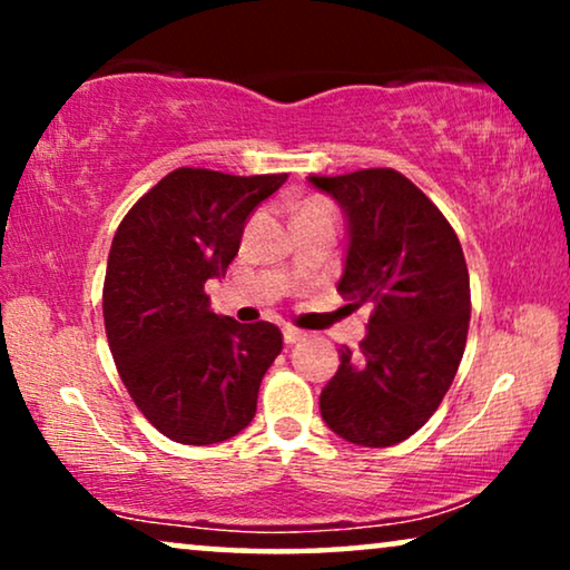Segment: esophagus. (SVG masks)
Here are the masks:
<instances>
[{
    "label": "esophagus",
    "instance_id": "obj_1",
    "mask_svg": "<svg viewBox=\"0 0 570 570\" xmlns=\"http://www.w3.org/2000/svg\"><path fill=\"white\" fill-rule=\"evenodd\" d=\"M303 337H306V334H303L301 330H295V326H285V330H283L285 345H295V342H301Z\"/></svg>",
    "mask_w": 570,
    "mask_h": 570
}]
</instances>
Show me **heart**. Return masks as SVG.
<instances>
[{"instance_id": "b5f03b06", "label": "heart", "mask_w": 570, "mask_h": 570, "mask_svg": "<svg viewBox=\"0 0 570 570\" xmlns=\"http://www.w3.org/2000/svg\"><path fill=\"white\" fill-rule=\"evenodd\" d=\"M318 205H324V202H318V199H314V202H308L306 207H318Z\"/></svg>"}]
</instances>
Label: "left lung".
<instances>
[{
	"mask_svg": "<svg viewBox=\"0 0 570 570\" xmlns=\"http://www.w3.org/2000/svg\"><path fill=\"white\" fill-rule=\"evenodd\" d=\"M345 213L347 254L337 291L371 303L361 353L318 396L324 423L357 446H394L428 423L462 363L470 330V272L454 228L392 168L308 176Z\"/></svg>",
	"mask_w": 570,
	"mask_h": 570,
	"instance_id": "left-lung-1",
	"label": "left lung"
}]
</instances>
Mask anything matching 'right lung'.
I'll return each instance as SVG.
<instances>
[{
	"label": "right lung",
	"mask_w": 570,
	"mask_h": 570,
	"mask_svg": "<svg viewBox=\"0 0 570 570\" xmlns=\"http://www.w3.org/2000/svg\"><path fill=\"white\" fill-rule=\"evenodd\" d=\"M285 178L176 168L116 230L104 283L108 347L139 412L170 441H228L256 415L283 334L213 314L205 283L225 277L248 215Z\"/></svg>",
	"instance_id": "1"
}]
</instances>
